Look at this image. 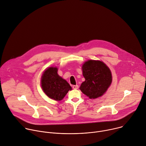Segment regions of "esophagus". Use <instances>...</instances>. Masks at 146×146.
I'll return each instance as SVG.
<instances>
[{
	"label": "esophagus",
	"mask_w": 146,
	"mask_h": 146,
	"mask_svg": "<svg viewBox=\"0 0 146 146\" xmlns=\"http://www.w3.org/2000/svg\"><path fill=\"white\" fill-rule=\"evenodd\" d=\"M72 88L74 89H78V85H73L72 86Z\"/></svg>",
	"instance_id": "esophagus-1"
}]
</instances>
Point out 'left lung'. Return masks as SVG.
I'll return each mask as SVG.
<instances>
[{
	"mask_svg": "<svg viewBox=\"0 0 146 146\" xmlns=\"http://www.w3.org/2000/svg\"><path fill=\"white\" fill-rule=\"evenodd\" d=\"M85 80L80 85L81 92L90 99H96L103 95L112 82L110 68L103 61L88 60L82 67Z\"/></svg>",
	"mask_w": 146,
	"mask_h": 146,
	"instance_id": "left-lung-1",
	"label": "left lung"
}]
</instances>
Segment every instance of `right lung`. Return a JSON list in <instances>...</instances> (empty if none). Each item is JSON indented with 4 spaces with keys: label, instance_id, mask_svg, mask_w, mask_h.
Masks as SVG:
<instances>
[{
    "label": "right lung",
    "instance_id": "obj_1",
    "mask_svg": "<svg viewBox=\"0 0 146 146\" xmlns=\"http://www.w3.org/2000/svg\"><path fill=\"white\" fill-rule=\"evenodd\" d=\"M57 67H48L41 77V87L48 98L57 101L62 100L72 88L57 74Z\"/></svg>",
    "mask_w": 146,
    "mask_h": 146
}]
</instances>
